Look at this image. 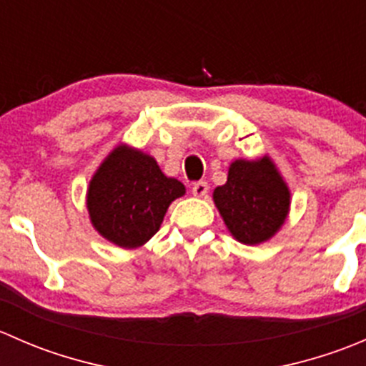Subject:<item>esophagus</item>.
Returning a JSON list of instances; mask_svg holds the SVG:
<instances>
[{"label":"esophagus","instance_id":"34e87169","mask_svg":"<svg viewBox=\"0 0 366 366\" xmlns=\"http://www.w3.org/2000/svg\"><path fill=\"white\" fill-rule=\"evenodd\" d=\"M191 193H193V197L197 198H205L207 193H209V186H207V182H204V180H200V182L193 184Z\"/></svg>","mask_w":366,"mask_h":366}]
</instances>
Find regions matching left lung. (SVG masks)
Masks as SVG:
<instances>
[{
    "label": "left lung",
    "mask_w": 366,
    "mask_h": 366,
    "mask_svg": "<svg viewBox=\"0 0 366 366\" xmlns=\"http://www.w3.org/2000/svg\"><path fill=\"white\" fill-rule=\"evenodd\" d=\"M212 200L232 237L248 246L274 237L290 212V189L267 154L232 161L227 182L214 189Z\"/></svg>",
    "instance_id": "obj_1"
}]
</instances>
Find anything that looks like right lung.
Here are the masks:
<instances>
[{"instance_id":"obj_1","label":"right lung","mask_w":366,"mask_h":366,"mask_svg":"<svg viewBox=\"0 0 366 366\" xmlns=\"http://www.w3.org/2000/svg\"><path fill=\"white\" fill-rule=\"evenodd\" d=\"M186 194L150 154L117 145L92 175L86 209L94 230L124 249L142 248L161 228L169 204Z\"/></svg>"}]
</instances>
